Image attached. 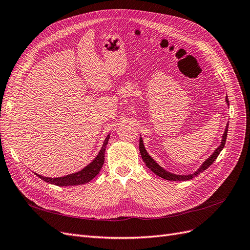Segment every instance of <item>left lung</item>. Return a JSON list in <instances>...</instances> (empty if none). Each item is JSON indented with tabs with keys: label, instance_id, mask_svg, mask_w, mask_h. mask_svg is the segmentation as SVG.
<instances>
[{
	"label": "left lung",
	"instance_id": "left-lung-1",
	"mask_svg": "<svg viewBox=\"0 0 250 250\" xmlns=\"http://www.w3.org/2000/svg\"><path fill=\"white\" fill-rule=\"evenodd\" d=\"M226 102H228V104H229V98H228V96H226ZM228 129H229V124L226 125L225 131H224V133H223V138H222L221 145L219 146V147L215 150V152H214L213 154H211V155L208 158V160L202 164V166H201V167H200L197 171L194 172L193 174H190V175H176V174H172V173H170V172H167L166 170H164V169L161 167V166H158V165L154 162L153 158L151 157V156L147 153V151H146L145 147H144V144H143L142 138H140V152H141L143 161L145 162L147 167H148L151 171H152L154 174H156L157 176H160V177H162V178H164V179H167V180H175V181L188 180V179H192V178L195 177V176H197L198 174L202 173L204 170H207V169L209 167V166L216 161V158L218 157L219 154H220L222 149L224 148L225 142H226V137H228Z\"/></svg>",
	"mask_w": 250,
	"mask_h": 250
}]
</instances>
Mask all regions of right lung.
I'll return each mask as SVG.
<instances>
[{"mask_svg": "<svg viewBox=\"0 0 250 250\" xmlns=\"http://www.w3.org/2000/svg\"><path fill=\"white\" fill-rule=\"evenodd\" d=\"M108 140H109V135H107V138L105 139L100 152L98 153L95 160L89 165H87L84 169H82L77 173H73V174H70V175H66L63 177H57V178L44 177V176L39 175V174H36V175L43 181H46V183L59 186V187L78 186V185L86 184L93 178H95V176H97V174L100 172L102 166L104 164V153H105V149H106Z\"/></svg>", "mask_w": 250, "mask_h": 250, "instance_id": "1", "label": "right lung"}]
</instances>
